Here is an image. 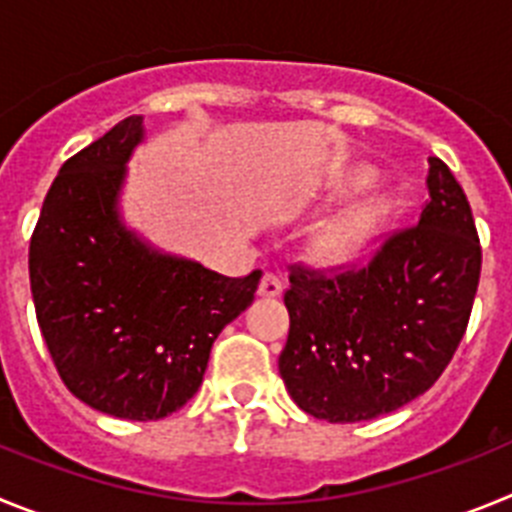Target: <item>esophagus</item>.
Instances as JSON below:
<instances>
[{"label":"esophagus","instance_id":"esophagus-1","mask_svg":"<svg viewBox=\"0 0 512 512\" xmlns=\"http://www.w3.org/2000/svg\"><path fill=\"white\" fill-rule=\"evenodd\" d=\"M284 292V284L282 279L274 277V274H264L259 284V295L261 297H279Z\"/></svg>","mask_w":512,"mask_h":512}]
</instances>
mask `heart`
Listing matches in <instances>:
<instances>
[{"label":"heart","instance_id":"1","mask_svg":"<svg viewBox=\"0 0 512 512\" xmlns=\"http://www.w3.org/2000/svg\"><path fill=\"white\" fill-rule=\"evenodd\" d=\"M374 184V174L369 169H351L341 174L336 182L328 187V202H336L348 197V194L364 192ZM387 215V202L379 194H369L361 200L348 202L346 207L330 215L328 220L312 230L307 251L318 264L323 266H341L351 261L361 248L372 241L377 233L382 217Z\"/></svg>","mask_w":512,"mask_h":512}]
</instances>
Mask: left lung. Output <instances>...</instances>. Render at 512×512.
I'll return each instance as SVG.
<instances>
[{
  "instance_id": "1",
  "label": "left lung",
  "mask_w": 512,
  "mask_h": 512,
  "mask_svg": "<svg viewBox=\"0 0 512 512\" xmlns=\"http://www.w3.org/2000/svg\"><path fill=\"white\" fill-rule=\"evenodd\" d=\"M425 187L418 225L392 235L369 266L289 277L279 374L312 418L395 413L431 390L467 330L482 269L472 207L441 158H428Z\"/></svg>"
}]
</instances>
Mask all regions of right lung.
<instances>
[{
  "label": "right lung",
  "mask_w": 512,
  "mask_h": 512,
  "mask_svg": "<svg viewBox=\"0 0 512 512\" xmlns=\"http://www.w3.org/2000/svg\"><path fill=\"white\" fill-rule=\"evenodd\" d=\"M143 140L133 115L71 156L30 241L35 315L63 384L122 420H161L192 400L212 343L261 279L223 277L130 228L122 192Z\"/></svg>",
  "instance_id": "1"
}]
</instances>
